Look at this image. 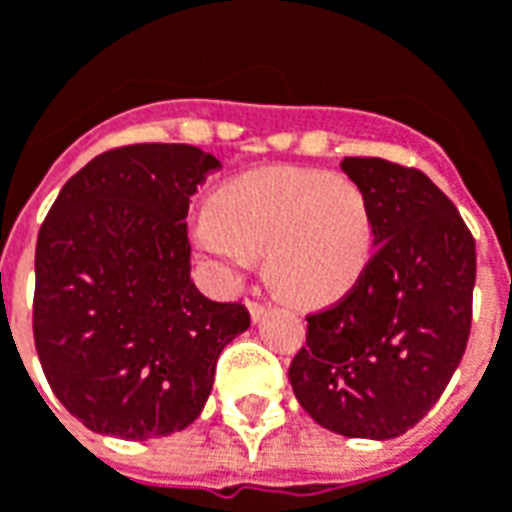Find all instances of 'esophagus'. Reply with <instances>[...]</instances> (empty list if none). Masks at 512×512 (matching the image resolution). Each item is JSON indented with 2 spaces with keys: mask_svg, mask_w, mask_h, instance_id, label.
Returning a JSON list of instances; mask_svg holds the SVG:
<instances>
[{
  "mask_svg": "<svg viewBox=\"0 0 512 512\" xmlns=\"http://www.w3.org/2000/svg\"><path fill=\"white\" fill-rule=\"evenodd\" d=\"M246 307H249V315H252V321H260L263 318V312H266V304L257 299L246 301Z\"/></svg>",
  "mask_w": 512,
  "mask_h": 512,
  "instance_id": "34e87169",
  "label": "esophagus"
}]
</instances>
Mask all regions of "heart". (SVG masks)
Masks as SVG:
<instances>
[{
	"label": "heart",
	"mask_w": 512,
	"mask_h": 512,
	"mask_svg": "<svg viewBox=\"0 0 512 512\" xmlns=\"http://www.w3.org/2000/svg\"><path fill=\"white\" fill-rule=\"evenodd\" d=\"M376 224L365 189L310 167H263L222 183L194 244L227 274L266 252L271 285L296 304L340 299L365 274Z\"/></svg>",
	"instance_id": "heart-1"
}]
</instances>
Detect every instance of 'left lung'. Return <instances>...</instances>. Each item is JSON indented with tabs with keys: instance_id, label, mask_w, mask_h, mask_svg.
Instances as JSON below:
<instances>
[{
	"instance_id": "8db88e82",
	"label": "left lung",
	"mask_w": 512,
	"mask_h": 512,
	"mask_svg": "<svg viewBox=\"0 0 512 512\" xmlns=\"http://www.w3.org/2000/svg\"><path fill=\"white\" fill-rule=\"evenodd\" d=\"M365 189L376 252L343 299L307 315L290 384L318 425L395 439L428 414L469 343L477 274L472 230L450 197L386 158H345Z\"/></svg>"
}]
</instances>
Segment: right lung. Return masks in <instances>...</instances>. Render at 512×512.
<instances>
[{"instance_id":"obj_1","label":"right lung","mask_w":512,"mask_h":512,"mask_svg":"<svg viewBox=\"0 0 512 512\" xmlns=\"http://www.w3.org/2000/svg\"><path fill=\"white\" fill-rule=\"evenodd\" d=\"M222 164L191 145L112 147L40 224L32 334L51 392L84 428L142 441L189 428L241 301L191 282L189 200Z\"/></svg>"}]
</instances>
